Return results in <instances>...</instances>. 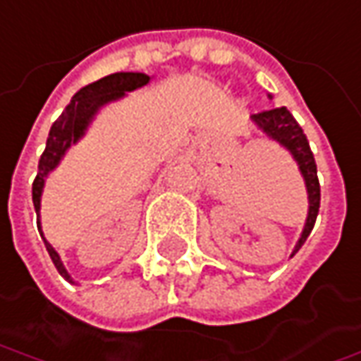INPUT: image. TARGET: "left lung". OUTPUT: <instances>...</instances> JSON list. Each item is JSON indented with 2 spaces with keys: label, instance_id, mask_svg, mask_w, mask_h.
<instances>
[{
  "label": "left lung",
  "instance_id": "8db88e82",
  "mask_svg": "<svg viewBox=\"0 0 361 361\" xmlns=\"http://www.w3.org/2000/svg\"><path fill=\"white\" fill-rule=\"evenodd\" d=\"M258 125V129H262L270 137L278 141L284 149L292 152L294 161L298 163L300 173L306 180V190H308V202H310V210H308V220L304 232L300 236L298 244L294 248L296 254L302 248V244L306 243V238L310 236L312 228L316 224V216L320 210V183H318V171H316V161L310 151V142L306 139L304 130L298 125V121L292 117V113L286 107L266 109L250 117Z\"/></svg>",
  "mask_w": 361,
  "mask_h": 361
}]
</instances>
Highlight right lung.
Segmentation results:
<instances>
[{"label":"right lung","instance_id":"1","mask_svg":"<svg viewBox=\"0 0 361 361\" xmlns=\"http://www.w3.org/2000/svg\"><path fill=\"white\" fill-rule=\"evenodd\" d=\"M149 79L151 77L145 73H113L99 79L95 83H89L87 87L79 89L75 93L71 103L65 107L59 118L51 125L47 145H45V151H43L39 159V166H37L39 171H37V176L33 180V207H35L37 214H39L41 190H43L45 176H47L49 171H53L57 166L65 151L83 137L87 125L91 123V118L95 117L97 111L103 107L105 103H109V101H115L118 97H123L127 91H135V89H139L142 85H147ZM37 228L41 232V226H37ZM43 243H45V248H47V252H49L57 272L65 280L71 282V276L67 274L59 254L55 252V248L45 238H43Z\"/></svg>","mask_w":361,"mask_h":361}]
</instances>
